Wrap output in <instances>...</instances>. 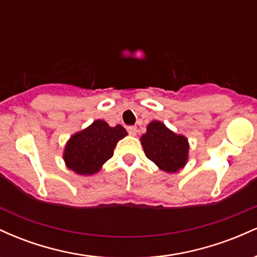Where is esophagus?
<instances>
[{
    "mask_svg": "<svg viewBox=\"0 0 257 257\" xmlns=\"http://www.w3.org/2000/svg\"><path fill=\"white\" fill-rule=\"evenodd\" d=\"M128 132H129V134L133 135V137H135V135H137V132H138L137 126H135V125L128 126Z\"/></svg>",
    "mask_w": 257,
    "mask_h": 257,
    "instance_id": "1",
    "label": "esophagus"
}]
</instances>
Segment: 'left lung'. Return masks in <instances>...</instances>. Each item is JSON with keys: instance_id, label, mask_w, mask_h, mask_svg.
<instances>
[{"instance_id": "left-lung-1", "label": "left lung", "mask_w": 257, "mask_h": 257, "mask_svg": "<svg viewBox=\"0 0 257 257\" xmlns=\"http://www.w3.org/2000/svg\"><path fill=\"white\" fill-rule=\"evenodd\" d=\"M141 145L146 157L159 169L167 173H176L185 167L188 159V141L184 135L167 128L159 120H152L141 137Z\"/></svg>"}]
</instances>
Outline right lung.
<instances>
[{"instance_id": "1", "label": "right lung", "mask_w": 257, "mask_h": 257, "mask_svg": "<svg viewBox=\"0 0 257 257\" xmlns=\"http://www.w3.org/2000/svg\"><path fill=\"white\" fill-rule=\"evenodd\" d=\"M126 135L122 125L110 126L102 119L94 120L69 139L64 150L65 164L79 175H93L113 156L117 143Z\"/></svg>"}]
</instances>
